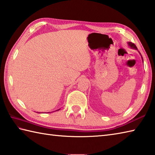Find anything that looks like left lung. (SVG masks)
Returning a JSON list of instances; mask_svg holds the SVG:
<instances>
[{"instance_id": "left-lung-1", "label": "left lung", "mask_w": 155, "mask_h": 155, "mask_svg": "<svg viewBox=\"0 0 155 155\" xmlns=\"http://www.w3.org/2000/svg\"><path fill=\"white\" fill-rule=\"evenodd\" d=\"M128 45L129 46L132 48V49H133V50H138V49H137V48H136V45L134 44H132V43H131V42H128ZM139 52V54H140V56H141V58H142V62H143V58H142V55H141V54L140 53V51H138Z\"/></svg>"}]
</instances>
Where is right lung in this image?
Wrapping results in <instances>:
<instances>
[{
    "mask_svg": "<svg viewBox=\"0 0 155 155\" xmlns=\"http://www.w3.org/2000/svg\"><path fill=\"white\" fill-rule=\"evenodd\" d=\"M60 110V109H59V110H56V111H58V110ZM37 113H38V112H37Z\"/></svg>",
    "mask_w": 155,
    "mask_h": 155,
    "instance_id": "right-lung-1",
    "label": "right lung"
}]
</instances>
